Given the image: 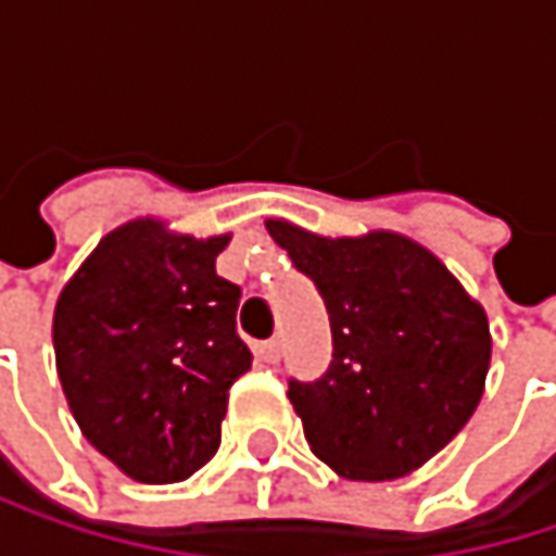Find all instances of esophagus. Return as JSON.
Returning <instances> with one entry per match:
<instances>
[{"instance_id": "esophagus-1", "label": "esophagus", "mask_w": 556, "mask_h": 556, "mask_svg": "<svg viewBox=\"0 0 556 556\" xmlns=\"http://www.w3.org/2000/svg\"><path fill=\"white\" fill-rule=\"evenodd\" d=\"M257 354H261V361H264V364H279V357H282V338L274 334L270 341H261Z\"/></svg>"}]
</instances>
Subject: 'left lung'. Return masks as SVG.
<instances>
[{
    "mask_svg": "<svg viewBox=\"0 0 556 556\" xmlns=\"http://www.w3.org/2000/svg\"><path fill=\"white\" fill-rule=\"evenodd\" d=\"M267 231L318 286L331 321L328 370L289 380L312 454L367 483L418 470L483 399L493 354L483 305L395 231L321 238L282 218Z\"/></svg>",
    "mask_w": 556,
    "mask_h": 556,
    "instance_id": "obj_1",
    "label": "left lung"
}]
</instances>
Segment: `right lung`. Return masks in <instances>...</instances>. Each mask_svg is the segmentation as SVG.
Wrapping results in <instances>:
<instances>
[{
  "mask_svg": "<svg viewBox=\"0 0 556 556\" xmlns=\"http://www.w3.org/2000/svg\"><path fill=\"white\" fill-rule=\"evenodd\" d=\"M231 235L157 218L109 231L54 308L56 377L83 438L138 483H179L222 444L228 389L251 370L241 289L215 274Z\"/></svg>",
  "mask_w": 556,
  "mask_h": 556,
  "instance_id": "add662e5",
  "label": "right lung"
}]
</instances>
